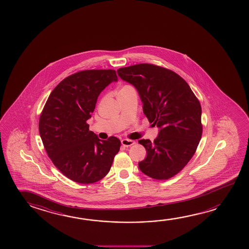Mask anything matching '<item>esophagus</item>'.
Instances as JSON below:
<instances>
[{
  "mask_svg": "<svg viewBox=\"0 0 249 249\" xmlns=\"http://www.w3.org/2000/svg\"><path fill=\"white\" fill-rule=\"evenodd\" d=\"M135 141H132V140H128V139H123L122 140V144L124 147H130L132 145L135 144Z\"/></svg>",
  "mask_w": 249,
  "mask_h": 249,
  "instance_id": "34e87169",
  "label": "esophagus"
}]
</instances>
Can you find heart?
Segmentation results:
<instances>
[{
    "label": "heart",
    "instance_id": "b5f03b06",
    "mask_svg": "<svg viewBox=\"0 0 249 249\" xmlns=\"http://www.w3.org/2000/svg\"><path fill=\"white\" fill-rule=\"evenodd\" d=\"M130 89H134L131 86L128 85H125L123 86V87H122L120 89H119L118 93H122V92H124V91H126V90H130Z\"/></svg>",
    "mask_w": 249,
    "mask_h": 249
}]
</instances>
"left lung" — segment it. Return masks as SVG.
<instances>
[{
	"label": "left lung",
	"mask_w": 249,
	"mask_h": 249,
	"mask_svg": "<svg viewBox=\"0 0 249 249\" xmlns=\"http://www.w3.org/2000/svg\"><path fill=\"white\" fill-rule=\"evenodd\" d=\"M123 81L138 91L143 113L160 128L154 142L140 140L147 157L139 162L143 174L167 179L182 170L191 160L201 135V107L183 78L162 67L142 63L121 68Z\"/></svg>",
	"instance_id": "obj_1"
}]
</instances>
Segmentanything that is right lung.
Returning a JSON list of instances; mask_svg holds the SVG:
<instances>
[{
	"instance_id": "right-lung-1",
	"label": "right lung",
	"mask_w": 249,
	"mask_h": 249,
	"mask_svg": "<svg viewBox=\"0 0 249 249\" xmlns=\"http://www.w3.org/2000/svg\"><path fill=\"white\" fill-rule=\"evenodd\" d=\"M117 81L113 70L73 73L53 89L41 112L39 132L47 154L64 176L78 183L105 177L120 150L118 138L100 140L87 123L99 94Z\"/></svg>"
}]
</instances>
